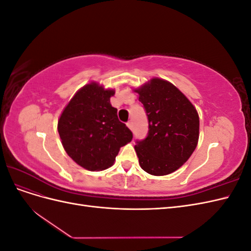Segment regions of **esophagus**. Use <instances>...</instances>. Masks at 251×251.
Here are the masks:
<instances>
[{"label": "esophagus", "instance_id": "obj_1", "mask_svg": "<svg viewBox=\"0 0 251 251\" xmlns=\"http://www.w3.org/2000/svg\"><path fill=\"white\" fill-rule=\"evenodd\" d=\"M126 126H127L128 128H130V130H133V124H132V121H128V123L126 124Z\"/></svg>", "mask_w": 251, "mask_h": 251}]
</instances>
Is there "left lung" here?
Returning a JSON list of instances; mask_svg holds the SVG:
<instances>
[{"mask_svg": "<svg viewBox=\"0 0 251 251\" xmlns=\"http://www.w3.org/2000/svg\"><path fill=\"white\" fill-rule=\"evenodd\" d=\"M134 91L138 93L149 120L147 138L136 141L135 146L141 169L154 176L177 171L198 144V112L168 80L151 78Z\"/></svg>", "mask_w": 251, "mask_h": 251, "instance_id": "left-lung-1", "label": "left lung"}]
</instances>
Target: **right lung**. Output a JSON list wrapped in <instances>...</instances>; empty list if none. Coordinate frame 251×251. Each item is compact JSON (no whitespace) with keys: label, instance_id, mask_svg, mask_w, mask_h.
<instances>
[{"label":"right lung","instance_id":"obj_1","mask_svg":"<svg viewBox=\"0 0 251 251\" xmlns=\"http://www.w3.org/2000/svg\"><path fill=\"white\" fill-rule=\"evenodd\" d=\"M115 91L90 82L66 105L57 124L62 144L72 160L88 171L111 166L133 133L117 117L110 98Z\"/></svg>","mask_w":251,"mask_h":251}]
</instances>
